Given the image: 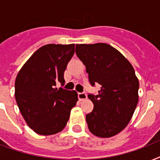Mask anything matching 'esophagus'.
I'll list each match as a JSON object with an SVG mask.
<instances>
[{
    "label": "esophagus",
    "mask_w": 160,
    "mask_h": 160,
    "mask_svg": "<svg viewBox=\"0 0 160 160\" xmlns=\"http://www.w3.org/2000/svg\"><path fill=\"white\" fill-rule=\"evenodd\" d=\"M78 98L80 100H84L87 99V95L85 92H80L78 93Z\"/></svg>",
    "instance_id": "34e87169"
}]
</instances>
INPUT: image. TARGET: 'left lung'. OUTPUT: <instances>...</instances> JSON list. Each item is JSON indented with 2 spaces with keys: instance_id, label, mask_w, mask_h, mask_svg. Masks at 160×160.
<instances>
[{
  "instance_id": "1",
  "label": "left lung",
  "mask_w": 160,
  "mask_h": 160,
  "mask_svg": "<svg viewBox=\"0 0 160 160\" xmlns=\"http://www.w3.org/2000/svg\"><path fill=\"white\" fill-rule=\"evenodd\" d=\"M75 53L86 67L89 82L101 85L98 95L89 94L94 109L86 114L90 131L109 138L130 121L139 100V80L131 64L108 44L76 45Z\"/></svg>"
}]
</instances>
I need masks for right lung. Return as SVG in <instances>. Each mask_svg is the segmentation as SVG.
<instances>
[{
	"label": "right lung",
	"instance_id": "1",
	"mask_svg": "<svg viewBox=\"0 0 160 160\" xmlns=\"http://www.w3.org/2000/svg\"><path fill=\"white\" fill-rule=\"evenodd\" d=\"M74 53V44L46 45L31 55L16 76V103L28 126L37 134L61 131L76 105V91L55 88L57 82L65 85L64 72Z\"/></svg>",
	"mask_w": 160,
	"mask_h": 160
}]
</instances>
